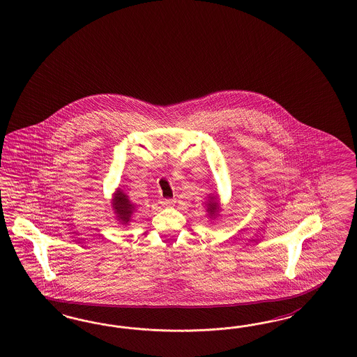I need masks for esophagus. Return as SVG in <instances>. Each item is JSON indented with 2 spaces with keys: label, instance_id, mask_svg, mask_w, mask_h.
<instances>
[{
  "label": "esophagus",
  "instance_id": "obj_1",
  "mask_svg": "<svg viewBox=\"0 0 357 357\" xmlns=\"http://www.w3.org/2000/svg\"><path fill=\"white\" fill-rule=\"evenodd\" d=\"M160 203H161V206L169 208V206H173L175 204V199H161Z\"/></svg>",
  "mask_w": 357,
  "mask_h": 357
}]
</instances>
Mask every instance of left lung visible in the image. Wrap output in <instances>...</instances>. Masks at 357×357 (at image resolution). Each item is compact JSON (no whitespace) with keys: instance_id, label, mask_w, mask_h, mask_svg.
<instances>
[{"instance_id":"8db88e82","label":"left lung","mask_w":357,"mask_h":357,"mask_svg":"<svg viewBox=\"0 0 357 357\" xmlns=\"http://www.w3.org/2000/svg\"><path fill=\"white\" fill-rule=\"evenodd\" d=\"M206 211L211 221H213V220H216L217 217H220L222 208H221L218 194L208 195V199H206Z\"/></svg>"}]
</instances>
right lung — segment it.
I'll use <instances>...</instances> for the list:
<instances>
[{
    "label": "right lung",
    "instance_id": "add662e5",
    "mask_svg": "<svg viewBox=\"0 0 357 357\" xmlns=\"http://www.w3.org/2000/svg\"><path fill=\"white\" fill-rule=\"evenodd\" d=\"M111 208L114 211V215L116 217V221L121 227H128L132 215L136 212L137 206L130 202L128 195L124 194L121 188H116V191L112 194L111 199Z\"/></svg>",
    "mask_w": 357,
    "mask_h": 357
}]
</instances>
